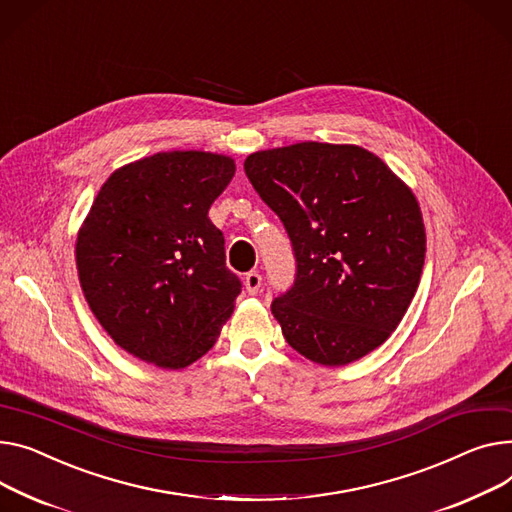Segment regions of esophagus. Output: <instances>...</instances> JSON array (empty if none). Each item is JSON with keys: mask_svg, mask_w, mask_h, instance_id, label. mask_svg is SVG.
<instances>
[{"mask_svg": "<svg viewBox=\"0 0 512 512\" xmlns=\"http://www.w3.org/2000/svg\"><path fill=\"white\" fill-rule=\"evenodd\" d=\"M245 288L249 294H257L261 290V276L257 274V271H249L245 278Z\"/></svg>", "mask_w": 512, "mask_h": 512, "instance_id": "obj_1", "label": "esophagus"}]
</instances>
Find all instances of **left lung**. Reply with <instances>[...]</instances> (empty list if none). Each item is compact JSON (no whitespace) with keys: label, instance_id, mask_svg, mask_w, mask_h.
I'll list each match as a JSON object with an SVG mask.
<instances>
[{"label":"left lung","instance_id":"8db88e82","mask_svg":"<svg viewBox=\"0 0 512 512\" xmlns=\"http://www.w3.org/2000/svg\"><path fill=\"white\" fill-rule=\"evenodd\" d=\"M245 173L290 236L296 278L271 302L286 342L323 366L379 348L410 306L424 267L418 199L372 152L300 142L261 150Z\"/></svg>","mask_w":512,"mask_h":512}]
</instances>
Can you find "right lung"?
Listing matches in <instances>:
<instances>
[{"label":"right lung","instance_id":"obj_1","mask_svg":"<svg viewBox=\"0 0 512 512\" xmlns=\"http://www.w3.org/2000/svg\"><path fill=\"white\" fill-rule=\"evenodd\" d=\"M234 170L224 154L158 152L100 187L78 232V278L102 329L131 356L179 370L216 344L241 280L208 212Z\"/></svg>","mask_w":512,"mask_h":512}]
</instances>
